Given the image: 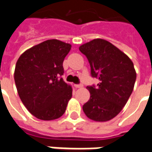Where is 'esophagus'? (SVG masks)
Masks as SVG:
<instances>
[{
    "instance_id": "obj_1",
    "label": "esophagus",
    "mask_w": 152,
    "mask_h": 152,
    "mask_svg": "<svg viewBox=\"0 0 152 152\" xmlns=\"http://www.w3.org/2000/svg\"><path fill=\"white\" fill-rule=\"evenodd\" d=\"M74 87L76 88H82L83 87V84H75L74 85Z\"/></svg>"
}]
</instances>
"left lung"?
I'll use <instances>...</instances> for the list:
<instances>
[{"label": "left lung", "mask_w": 152, "mask_h": 152, "mask_svg": "<svg viewBox=\"0 0 152 152\" xmlns=\"http://www.w3.org/2000/svg\"><path fill=\"white\" fill-rule=\"evenodd\" d=\"M88 58L91 74L99 79L97 86L87 87L90 99L83 110L88 118L106 122L115 118L133 92L137 74L133 61L106 40L96 38L79 47Z\"/></svg>", "instance_id": "left-lung-1"}]
</instances>
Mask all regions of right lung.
<instances>
[{
    "mask_svg": "<svg viewBox=\"0 0 152 152\" xmlns=\"http://www.w3.org/2000/svg\"><path fill=\"white\" fill-rule=\"evenodd\" d=\"M69 43L47 40L25 50L16 62L15 82L27 110L42 120H54L64 115L72 97V87L61 78Z\"/></svg>",
    "mask_w": 152,
    "mask_h": 152,
    "instance_id": "right-lung-1",
    "label": "right lung"
}]
</instances>
